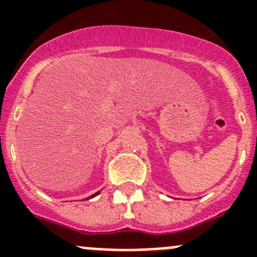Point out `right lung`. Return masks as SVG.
Listing matches in <instances>:
<instances>
[{
  "label": "right lung",
  "mask_w": 257,
  "mask_h": 257,
  "mask_svg": "<svg viewBox=\"0 0 257 257\" xmlns=\"http://www.w3.org/2000/svg\"><path fill=\"white\" fill-rule=\"evenodd\" d=\"M99 193H100V191H97V193H95V194H93V195H90V198H88V199H92V198H94V196H97L98 194H99ZM88 199H87V200H88Z\"/></svg>",
  "instance_id": "1"
}]
</instances>
